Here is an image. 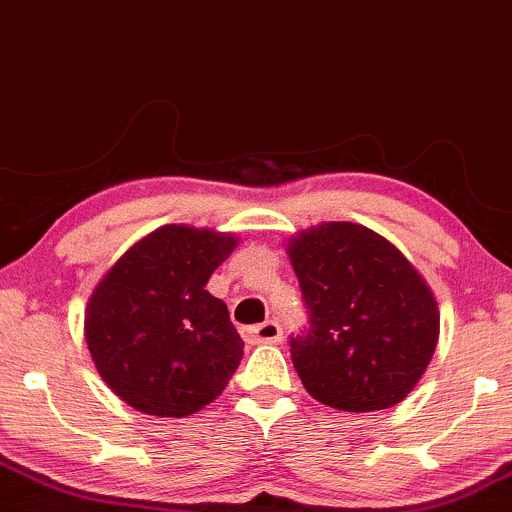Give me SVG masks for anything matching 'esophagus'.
I'll return each instance as SVG.
<instances>
[{
    "instance_id": "1",
    "label": "esophagus",
    "mask_w": 512,
    "mask_h": 512,
    "mask_svg": "<svg viewBox=\"0 0 512 512\" xmlns=\"http://www.w3.org/2000/svg\"><path fill=\"white\" fill-rule=\"evenodd\" d=\"M281 336V324L274 322V319H267V322L255 326H245L243 329V338L248 343H279Z\"/></svg>"
}]
</instances>
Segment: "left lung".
Listing matches in <instances>:
<instances>
[{
	"label": "left lung",
	"instance_id": "left-lung-1",
	"mask_svg": "<svg viewBox=\"0 0 512 512\" xmlns=\"http://www.w3.org/2000/svg\"><path fill=\"white\" fill-rule=\"evenodd\" d=\"M310 326L291 336L293 367L319 403L346 412L400 403L432 360L439 307L396 245L350 221L288 243Z\"/></svg>",
	"mask_w": 512,
	"mask_h": 512
}]
</instances>
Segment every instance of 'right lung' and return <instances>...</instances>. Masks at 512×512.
I'll list each match as a JSON object with an SVG mask.
<instances>
[{
    "instance_id": "1",
    "label": "right lung",
    "mask_w": 512,
    "mask_h": 512,
    "mask_svg": "<svg viewBox=\"0 0 512 512\" xmlns=\"http://www.w3.org/2000/svg\"><path fill=\"white\" fill-rule=\"evenodd\" d=\"M238 240L162 226L104 274L85 310V341L100 377L147 415L186 417L226 389L243 357L229 310L205 291Z\"/></svg>"
}]
</instances>
